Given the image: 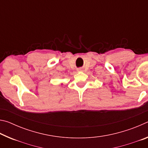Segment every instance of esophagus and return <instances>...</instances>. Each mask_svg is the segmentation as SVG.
<instances>
[{
	"instance_id": "obj_1",
	"label": "esophagus",
	"mask_w": 148,
	"mask_h": 148,
	"mask_svg": "<svg viewBox=\"0 0 148 148\" xmlns=\"http://www.w3.org/2000/svg\"><path fill=\"white\" fill-rule=\"evenodd\" d=\"M82 69L81 68H80V69H79L78 70H77V71H82Z\"/></svg>"
}]
</instances>
